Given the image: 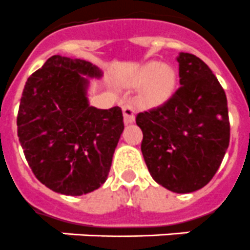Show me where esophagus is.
<instances>
[{
	"label": "esophagus",
	"mask_w": 250,
	"mask_h": 250,
	"mask_svg": "<svg viewBox=\"0 0 250 250\" xmlns=\"http://www.w3.org/2000/svg\"><path fill=\"white\" fill-rule=\"evenodd\" d=\"M123 110V117H125V125H129V123H133L136 116H134V107L131 103H125L122 105Z\"/></svg>",
	"instance_id": "esophagus-1"
}]
</instances>
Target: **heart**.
<instances>
[{
  "mask_svg": "<svg viewBox=\"0 0 250 250\" xmlns=\"http://www.w3.org/2000/svg\"><path fill=\"white\" fill-rule=\"evenodd\" d=\"M176 70L160 62H147L129 79L131 85L143 86L142 101L147 104H160L167 101L176 88Z\"/></svg>",
  "mask_w": 250,
  "mask_h": 250,
  "instance_id": "b5f03b06",
  "label": "heart"
}]
</instances>
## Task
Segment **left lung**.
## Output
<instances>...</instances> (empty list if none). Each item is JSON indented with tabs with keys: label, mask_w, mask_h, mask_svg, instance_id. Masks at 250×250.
<instances>
[{
	"label": "left lung",
	"mask_w": 250,
	"mask_h": 250,
	"mask_svg": "<svg viewBox=\"0 0 250 250\" xmlns=\"http://www.w3.org/2000/svg\"><path fill=\"white\" fill-rule=\"evenodd\" d=\"M177 62L181 86L162 105L138 113L136 123L151 176L186 194L214 177L229 146L230 125L227 95L209 66L188 53Z\"/></svg>",
	"instance_id": "obj_1"
}]
</instances>
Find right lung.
<instances>
[{
	"instance_id": "1",
	"label": "right lung",
	"mask_w": 250,
	"mask_h": 250,
	"mask_svg": "<svg viewBox=\"0 0 250 250\" xmlns=\"http://www.w3.org/2000/svg\"><path fill=\"white\" fill-rule=\"evenodd\" d=\"M92 62L54 55L27 79L17 114V136L36 179L50 190L79 196L108 177L123 132L119 107L89 105Z\"/></svg>"
}]
</instances>
